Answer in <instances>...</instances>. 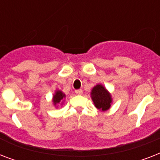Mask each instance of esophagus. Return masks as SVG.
Listing matches in <instances>:
<instances>
[{"label":"esophagus","mask_w":160,"mask_h":160,"mask_svg":"<svg viewBox=\"0 0 160 160\" xmlns=\"http://www.w3.org/2000/svg\"><path fill=\"white\" fill-rule=\"evenodd\" d=\"M75 93H76V95H82L83 94V90H75Z\"/></svg>","instance_id":"34e87169"}]
</instances>
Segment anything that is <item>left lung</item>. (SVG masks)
I'll list each match as a JSON object with an SVG mask.
<instances>
[{
	"label": "left lung",
	"mask_w": 160,
	"mask_h": 160,
	"mask_svg": "<svg viewBox=\"0 0 160 160\" xmlns=\"http://www.w3.org/2000/svg\"><path fill=\"white\" fill-rule=\"evenodd\" d=\"M91 97L95 103V107L103 111L107 110L110 107L111 97L109 93L101 85H97L93 88Z\"/></svg>",
	"instance_id": "1"
}]
</instances>
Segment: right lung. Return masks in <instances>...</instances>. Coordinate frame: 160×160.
<instances>
[{
  "mask_svg": "<svg viewBox=\"0 0 160 160\" xmlns=\"http://www.w3.org/2000/svg\"><path fill=\"white\" fill-rule=\"evenodd\" d=\"M65 95L63 94L61 91H60V90H58V91H56V93H55V95H54V98H53V102L55 105H56V104H58V103L60 102V100H62L63 98L65 97Z\"/></svg>",
  "mask_w": 160,
  "mask_h": 160,
  "instance_id": "right-lung-1",
  "label": "right lung"
}]
</instances>
